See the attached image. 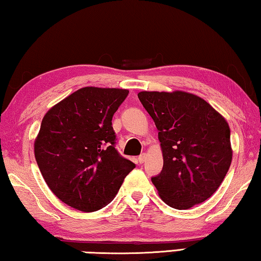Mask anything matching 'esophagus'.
<instances>
[{"instance_id":"obj_1","label":"esophagus","mask_w":261,"mask_h":261,"mask_svg":"<svg viewBox=\"0 0 261 261\" xmlns=\"http://www.w3.org/2000/svg\"><path fill=\"white\" fill-rule=\"evenodd\" d=\"M145 160H146V154L145 153H143V154H140V155L138 156V163H144L145 162Z\"/></svg>"}]
</instances>
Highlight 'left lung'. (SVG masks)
Wrapping results in <instances>:
<instances>
[{
	"mask_svg": "<svg viewBox=\"0 0 261 261\" xmlns=\"http://www.w3.org/2000/svg\"><path fill=\"white\" fill-rule=\"evenodd\" d=\"M138 98L159 130L163 167L152 183L161 199L176 210L208 199L231 163L227 121L204 99L187 92L144 91Z\"/></svg>",
	"mask_w": 261,
	"mask_h": 261,
	"instance_id": "obj_1",
	"label": "left lung"
}]
</instances>
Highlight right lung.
<instances>
[{
  "label": "right lung",
  "instance_id": "right-lung-1",
  "mask_svg": "<svg viewBox=\"0 0 261 261\" xmlns=\"http://www.w3.org/2000/svg\"><path fill=\"white\" fill-rule=\"evenodd\" d=\"M129 94L122 88L83 87L48 110L34 155L53 193L82 212H95L116 196L136 165L117 149L114 114Z\"/></svg>",
  "mask_w": 261,
  "mask_h": 261
}]
</instances>
